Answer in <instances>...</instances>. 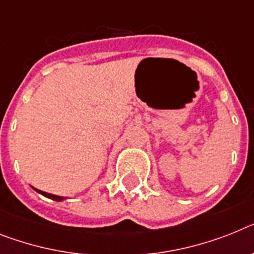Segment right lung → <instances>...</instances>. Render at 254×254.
Instances as JSON below:
<instances>
[{
    "label": "right lung",
    "instance_id": "add662e5",
    "mask_svg": "<svg viewBox=\"0 0 254 254\" xmlns=\"http://www.w3.org/2000/svg\"><path fill=\"white\" fill-rule=\"evenodd\" d=\"M32 189L35 190L36 192H38V193H41V195H44L45 197H49V199H51V200H55V201H63V200H65V199H67V197H64V196L53 195V193L45 192V191H41V190H37V189H35V187H32Z\"/></svg>",
    "mask_w": 254,
    "mask_h": 254
}]
</instances>
